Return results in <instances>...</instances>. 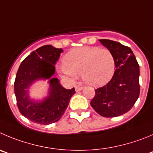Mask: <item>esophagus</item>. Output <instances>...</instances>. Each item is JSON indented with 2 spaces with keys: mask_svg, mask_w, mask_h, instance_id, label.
Returning <instances> with one entry per match:
<instances>
[{
  "mask_svg": "<svg viewBox=\"0 0 153 153\" xmlns=\"http://www.w3.org/2000/svg\"><path fill=\"white\" fill-rule=\"evenodd\" d=\"M83 87L81 86H75V91H76V92H78V91H81L83 90Z\"/></svg>",
  "mask_w": 153,
  "mask_h": 153,
  "instance_id": "esophagus-1",
  "label": "esophagus"
}]
</instances>
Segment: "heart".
<instances>
[{
	"label": "heart",
	"instance_id": "1",
	"mask_svg": "<svg viewBox=\"0 0 153 153\" xmlns=\"http://www.w3.org/2000/svg\"><path fill=\"white\" fill-rule=\"evenodd\" d=\"M59 68L61 76L75 79L78 75L94 87L105 85L112 79L115 70V59L107 48L82 47L70 51L62 59Z\"/></svg>",
	"mask_w": 153,
	"mask_h": 153
}]
</instances>
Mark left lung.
I'll use <instances>...</instances> for the list:
<instances>
[{
  "label": "left lung",
  "mask_w": 153,
  "mask_h": 153,
  "mask_svg": "<svg viewBox=\"0 0 153 153\" xmlns=\"http://www.w3.org/2000/svg\"><path fill=\"white\" fill-rule=\"evenodd\" d=\"M99 41L115 56V70L106 85L95 90L91 105L103 117L119 116L128 112L139 97L140 67L130 48L111 40Z\"/></svg>",
  "instance_id": "1"
}]
</instances>
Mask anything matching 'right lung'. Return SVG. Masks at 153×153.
Instances as JSON below:
<instances>
[{
	"label": "right lung",
	"mask_w": 153,
	"mask_h": 153,
	"mask_svg": "<svg viewBox=\"0 0 153 153\" xmlns=\"http://www.w3.org/2000/svg\"><path fill=\"white\" fill-rule=\"evenodd\" d=\"M63 50L44 45L24 59L17 71L14 92L19 110L33 122L50 125L59 121L68 107L75 88L67 90L53 76L55 65ZM48 80V95L41 99L32 98L30 89L38 80Z\"/></svg>",
	"instance_id": "obj_1"
}]
</instances>
